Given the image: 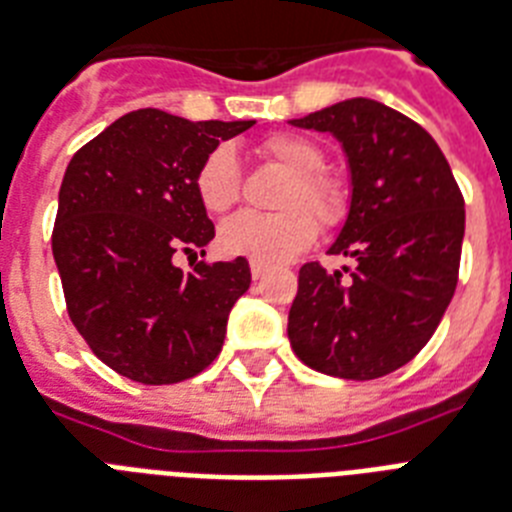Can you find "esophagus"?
Listing matches in <instances>:
<instances>
[{"label": "esophagus", "instance_id": "34e87169", "mask_svg": "<svg viewBox=\"0 0 512 512\" xmlns=\"http://www.w3.org/2000/svg\"><path fill=\"white\" fill-rule=\"evenodd\" d=\"M266 272H269V266L261 264V261H251L253 280H261V277H266Z\"/></svg>", "mask_w": 512, "mask_h": 512}]
</instances>
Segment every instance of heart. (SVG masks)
<instances>
[{
	"mask_svg": "<svg viewBox=\"0 0 512 512\" xmlns=\"http://www.w3.org/2000/svg\"><path fill=\"white\" fill-rule=\"evenodd\" d=\"M256 154L266 164L287 172L277 196L280 214H253L243 211L219 227V248L227 256L282 264L306 251L316 240V220L327 230L340 227L353 209V188L342 175L324 170L327 154L306 135L274 133L256 146ZM198 201L211 214H225L240 201L243 177L230 146H217L198 164Z\"/></svg>",
	"mask_w": 512,
	"mask_h": 512,
	"instance_id": "1",
	"label": "heart"
}]
</instances>
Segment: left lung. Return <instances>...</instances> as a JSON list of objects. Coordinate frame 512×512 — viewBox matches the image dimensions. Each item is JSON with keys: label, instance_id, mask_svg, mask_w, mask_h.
I'll list each match as a JSON object with an SVG mask.
<instances>
[{"label": "left lung", "instance_id": "1", "mask_svg": "<svg viewBox=\"0 0 512 512\" xmlns=\"http://www.w3.org/2000/svg\"><path fill=\"white\" fill-rule=\"evenodd\" d=\"M293 125L337 135L348 154L353 209L329 253L356 266H301L287 337L314 371L379 379L418 356L453 301L466 201L437 141L398 109L348 99Z\"/></svg>", "mask_w": 512, "mask_h": 512}]
</instances>
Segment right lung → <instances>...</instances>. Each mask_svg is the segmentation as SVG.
<instances>
[{"mask_svg": "<svg viewBox=\"0 0 512 512\" xmlns=\"http://www.w3.org/2000/svg\"><path fill=\"white\" fill-rule=\"evenodd\" d=\"M251 125L135 109L67 164L52 230L67 314L122 377L175 384L219 356L251 266L238 256L183 272L172 259L206 253L214 225L193 177L219 141Z\"/></svg>", "mask_w": 512, "mask_h": 512, "instance_id": "obj_1", "label": "right lung"}]
</instances>
